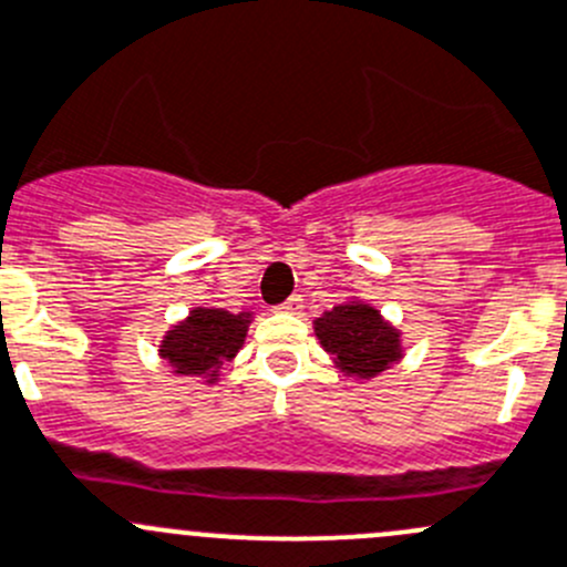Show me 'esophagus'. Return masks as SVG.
Wrapping results in <instances>:
<instances>
[{
  "mask_svg": "<svg viewBox=\"0 0 567 567\" xmlns=\"http://www.w3.org/2000/svg\"><path fill=\"white\" fill-rule=\"evenodd\" d=\"M301 307H305V301H301V296H290L285 305H279V310L282 312H301Z\"/></svg>",
  "mask_w": 567,
  "mask_h": 567,
  "instance_id": "esophagus-1",
  "label": "esophagus"
}]
</instances>
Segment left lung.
Listing matches in <instances>:
<instances>
[{
    "label": "left lung",
    "instance_id": "1",
    "mask_svg": "<svg viewBox=\"0 0 567 567\" xmlns=\"http://www.w3.org/2000/svg\"><path fill=\"white\" fill-rule=\"evenodd\" d=\"M312 329L321 349L332 357L334 368L357 382L382 377L395 362L404 360L401 329L357 296L321 312L312 321Z\"/></svg>",
    "mask_w": 567,
    "mask_h": 567
}]
</instances>
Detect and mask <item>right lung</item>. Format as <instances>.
<instances>
[{
    "instance_id": "add662e5",
    "label": "right lung",
    "mask_w": 567,
    "mask_h": 567,
    "mask_svg": "<svg viewBox=\"0 0 567 567\" xmlns=\"http://www.w3.org/2000/svg\"><path fill=\"white\" fill-rule=\"evenodd\" d=\"M255 312H229L224 307L199 305L163 334L157 354L174 377H194L205 384L221 379V365L244 349Z\"/></svg>"
}]
</instances>
